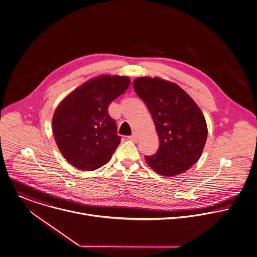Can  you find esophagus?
<instances>
[{
    "label": "esophagus",
    "instance_id": "1",
    "mask_svg": "<svg viewBox=\"0 0 257 257\" xmlns=\"http://www.w3.org/2000/svg\"><path fill=\"white\" fill-rule=\"evenodd\" d=\"M130 141H132V142H134V143H137L138 141H139V135H137V134H134V135H132V136H130L128 138H127Z\"/></svg>",
    "mask_w": 257,
    "mask_h": 257
}]
</instances>
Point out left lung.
I'll use <instances>...</instances> for the list:
<instances>
[{"label":"left lung","instance_id":"8db88e82","mask_svg":"<svg viewBox=\"0 0 257 257\" xmlns=\"http://www.w3.org/2000/svg\"><path fill=\"white\" fill-rule=\"evenodd\" d=\"M133 85L147 104L160 139L158 153L146 157L147 164L168 177L188 171L201 157L207 139L201 109L180 86L162 78L141 77Z\"/></svg>","mask_w":257,"mask_h":257}]
</instances>
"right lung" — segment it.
Here are the masks:
<instances>
[{
	"mask_svg": "<svg viewBox=\"0 0 257 257\" xmlns=\"http://www.w3.org/2000/svg\"><path fill=\"white\" fill-rule=\"evenodd\" d=\"M130 83L125 76L100 75L75 88L57 106L54 138L63 157L78 170L94 171L111 159L120 138L107 106Z\"/></svg>",
	"mask_w": 257,
	"mask_h": 257,
	"instance_id": "right-lung-1",
	"label": "right lung"
}]
</instances>
